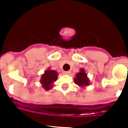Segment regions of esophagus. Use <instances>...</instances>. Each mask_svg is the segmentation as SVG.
<instances>
[{
    "mask_svg": "<svg viewBox=\"0 0 128 128\" xmlns=\"http://www.w3.org/2000/svg\"><path fill=\"white\" fill-rule=\"evenodd\" d=\"M63 73H64V74H70V71H64V72H63Z\"/></svg>",
    "mask_w": 128,
    "mask_h": 128,
    "instance_id": "1",
    "label": "esophagus"
}]
</instances>
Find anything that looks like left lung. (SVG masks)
Segmentation results:
<instances>
[{
    "label": "left lung",
    "mask_w": 128,
    "mask_h": 128,
    "mask_svg": "<svg viewBox=\"0 0 128 128\" xmlns=\"http://www.w3.org/2000/svg\"><path fill=\"white\" fill-rule=\"evenodd\" d=\"M74 82L82 88L90 85V80L87 77V74L83 68L80 69V72L76 74V77L74 78Z\"/></svg>",
    "instance_id": "8db88e82"
}]
</instances>
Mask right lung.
<instances>
[{"instance_id": "1", "label": "right lung", "mask_w": 128, "mask_h": 128, "mask_svg": "<svg viewBox=\"0 0 128 128\" xmlns=\"http://www.w3.org/2000/svg\"><path fill=\"white\" fill-rule=\"evenodd\" d=\"M58 73L55 70H46L44 74L41 76L40 80L42 87L46 90H49L53 87V83L57 80Z\"/></svg>"}]
</instances>
